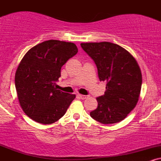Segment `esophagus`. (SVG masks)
Instances as JSON below:
<instances>
[{"instance_id":"1","label":"esophagus","mask_w":161,"mask_h":161,"mask_svg":"<svg viewBox=\"0 0 161 161\" xmlns=\"http://www.w3.org/2000/svg\"><path fill=\"white\" fill-rule=\"evenodd\" d=\"M78 97H79V98H80V99L84 100V99L87 98V97H88V96H86V95H78Z\"/></svg>"}]
</instances>
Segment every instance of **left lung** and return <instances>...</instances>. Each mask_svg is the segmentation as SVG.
Segmentation results:
<instances>
[{
    "instance_id": "8db88e82",
    "label": "left lung",
    "mask_w": 161,
    "mask_h": 161,
    "mask_svg": "<svg viewBox=\"0 0 161 161\" xmlns=\"http://www.w3.org/2000/svg\"><path fill=\"white\" fill-rule=\"evenodd\" d=\"M95 62L100 81L107 82L104 95L97 97V108L90 116L103 124L124 119L135 108L142 88V73L130 53L110 42L82 43Z\"/></svg>"
}]
</instances>
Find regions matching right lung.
<instances>
[{
	"label": "right lung",
	"mask_w": 161,
	"mask_h": 161,
	"mask_svg": "<svg viewBox=\"0 0 161 161\" xmlns=\"http://www.w3.org/2000/svg\"><path fill=\"white\" fill-rule=\"evenodd\" d=\"M78 52L75 44L48 40L29 50L15 75L20 106L37 123L51 124L66 114L75 95L55 88L61 67Z\"/></svg>",
	"instance_id": "right-lung-1"
}]
</instances>
